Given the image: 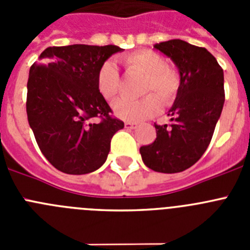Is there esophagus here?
Returning <instances> with one entry per match:
<instances>
[{"label":"esophagus","mask_w":250,"mask_h":250,"mask_svg":"<svg viewBox=\"0 0 250 250\" xmlns=\"http://www.w3.org/2000/svg\"><path fill=\"white\" fill-rule=\"evenodd\" d=\"M125 127H126V129H135L136 124L131 123V121H126V123H125Z\"/></svg>","instance_id":"34e87169"}]
</instances>
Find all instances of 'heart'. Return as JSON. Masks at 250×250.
Returning <instances> with one entry per match:
<instances>
[{"instance_id": "heart-1", "label": "heart", "mask_w": 250, "mask_h": 250, "mask_svg": "<svg viewBox=\"0 0 250 250\" xmlns=\"http://www.w3.org/2000/svg\"><path fill=\"white\" fill-rule=\"evenodd\" d=\"M127 75H140L139 94L145 95L138 100L120 99L112 105L119 119L143 121L151 118L160 109V104L167 105L175 99L180 87V76L175 68L167 65L164 56L151 50H139L123 59ZM96 87L105 100H114L121 87L120 74L112 61H105L96 75Z\"/></svg>"}]
</instances>
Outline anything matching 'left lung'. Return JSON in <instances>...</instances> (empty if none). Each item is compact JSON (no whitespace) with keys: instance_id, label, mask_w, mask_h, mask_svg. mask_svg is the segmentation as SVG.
I'll list each match as a JSON object with an SVG mask.
<instances>
[{"instance_id":"8db88e82","label":"left lung","mask_w":250,"mask_h":250,"mask_svg":"<svg viewBox=\"0 0 250 250\" xmlns=\"http://www.w3.org/2000/svg\"><path fill=\"white\" fill-rule=\"evenodd\" d=\"M154 47L173 60L180 87L167 114L171 124H155V141L141 146L140 154L154 171L180 173L195 164L210 144L225 100L224 74L204 47L183 40H169Z\"/></svg>"}]
</instances>
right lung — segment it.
I'll list each match as a JSON object with an SVG mask.
<instances>
[{"instance_id":"add662e5","label":"right lung","mask_w":250,"mask_h":250,"mask_svg":"<svg viewBox=\"0 0 250 250\" xmlns=\"http://www.w3.org/2000/svg\"><path fill=\"white\" fill-rule=\"evenodd\" d=\"M120 51L115 45L54 46L31 66L28 124L43 156L62 173L81 175L103 167L112 136L124 127L96 87L100 66ZM95 117L101 120L94 123Z\"/></svg>"}]
</instances>
